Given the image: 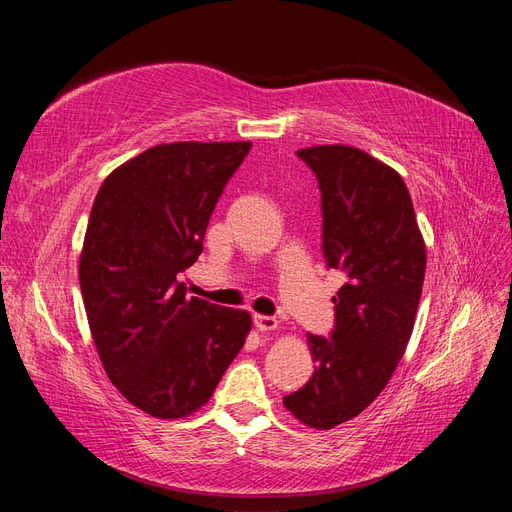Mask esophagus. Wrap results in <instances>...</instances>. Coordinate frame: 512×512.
Returning a JSON list of instances; mask_svg holds the SVG:
<instances>
[{"label": "esophagus", "instance_id": "34e87169", "mask_svg": "<svg viewBox=\"0 0 512 512\" xmlns=\"http://www.w3.org/2000/svg\"><path fill=\"white\" fill-rule=\"evenodd\" d=\"M254 327L258 331H273V329H277V320L273 316L254 314Z\"/></svg>", "mask_w": 512, "mask_h": 512}]
</instances>
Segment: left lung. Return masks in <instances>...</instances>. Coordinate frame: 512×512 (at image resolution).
I'll use <instances>...</instances> for the list:
<instances>
[{
    "label": "left lung",
    "instance_id": "8db88e82",
    "mask_svg": "<svg viewBox=\"0 0 512 512\" xmlns=\"http://www.w3.org/2000/svg\"><path fill=\"white\" fill-rule=\"evenodd\" d=\"M322 194V254L346 282L333 297L329 337L307 333L316 371L284 406L333 429L361 414L391 380L414 329L425 243L412 198L391 166L346 145L297 151Z\"/></svg>",
    "mask_w": 512,
    "mask_h": 512
}]
</instances>
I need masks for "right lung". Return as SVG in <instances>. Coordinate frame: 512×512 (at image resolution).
I'll list each match as a JSON object with an SVG mask.
<instances>
[{"label": "right lung", "mask_w": 512, "mask_h": 512, "mask_svg": "<svg viewBox=\"0 0 512 512\" xmlns=\"http://www.w3.org/2000/svg\"><path fill=\"white\" fill-rule=\"evenodd\" d=\"M252 143H170L104 179L79 280L106 376L156 418L205 406L245 344L252 316L188 297L179 273L203 252L224 185Z\"/></svg>", "instance_id": "right-lung-1"}]
</instances>
